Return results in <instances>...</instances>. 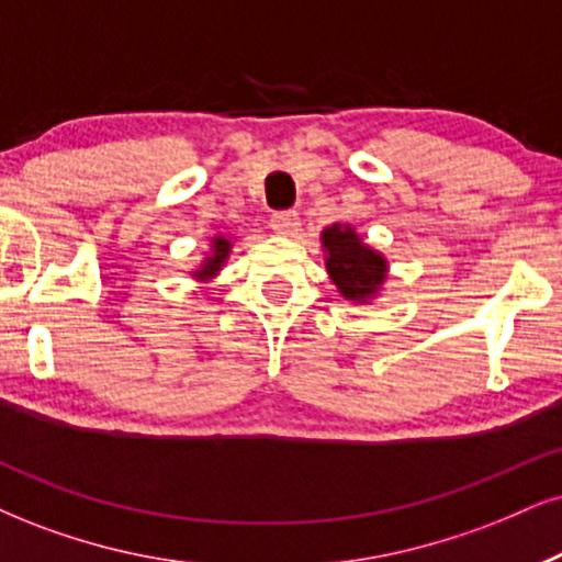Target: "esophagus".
<instances>
[{"instance_id":"1","label":"esophagus","mask_w":562,"mask_h":562,"mask_svg":"<svg viewBox=\"0 0 562 562\" xmlns=\"http://www.w3.org/2000/svg\"><path fill=\"white\" fill-rule=\"evenodd\" d=\"M270 226H273V232L281 234V237H294V234L300 232V213H296V211L273 213V218H270Z\"/></svg>"}]
</instances>
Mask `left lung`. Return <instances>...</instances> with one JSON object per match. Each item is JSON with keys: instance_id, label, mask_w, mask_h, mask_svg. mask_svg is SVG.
Segmentation results:
<instances>
[{"instance_id": "left-lung-1", "label": "left lung", "mask_w": 562, "mask_h": 562, "mask_svg": "<svg viewBox=\"0 0 562 562\" xmlns=\"http://www.w3.org/2000/svg\"><path fill=\"white\" fill-rule=\"evenodd\" d=\"M325 270L338 294L351 304H372L383 294L387 258L370 247L351 224H330L321 232Z\"/></svg>"}]
</instances>
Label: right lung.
Here are the masks:
<instances>
[{
  "label": "right lung",
  "mask_w": 562,
  "mask_h": 562,
  "mask_svg": "<svg viewBox=\"0 0 562 562\" xmlns=\"http://www.w3.org/2000/svg\"><path fill=\"white\" fill-rule=\"evenodd\" d=\"M234 241H237V237H232V234H213L211 249H207L205 258L190 270V279H195L198 283H211L216 279L221 270H224L228 255H232Z\"/></svg>",
  "instance_id": "1"
}]
</instances>
